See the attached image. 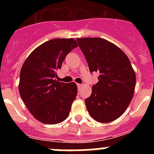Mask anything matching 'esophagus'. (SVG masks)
Here are the masks:
<instances>
[{"label":"esophagus","mask_w":154,"mask_h":154,"mask_svg":"<svg viewBox=\"0 0 154 154\" xmlns=\"http://www.w3.org/2000/svg\"><path fill=\"white\" fill-rule=\"evenodd\" d=\"M82 85V84H79V83L77 84V86H78V89H79L80 88H81Z\"/></svg>","instance_id":"esophagus-1"}]
</instances>
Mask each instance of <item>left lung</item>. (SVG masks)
Returning a JSON list of instances; mask_svg holds the SVG:
<instances>
[{"mask_svg": "<svg viewBox=\"0 0 154 154\" xmlns=\"http://www.w3.org/2000/svg\"><path fill=\"white\" fill-rule=\"evenodd\" d=\"M90 72L99 74V82L85 100L91 117L110 123L123 115L133 99L136 74L127 55L118 46L101 38L76 39Z\"/></svg>", "mask_w": 154, "mask_h": 154, "instance_id": "left-lung-1", "label": "left lung"}]
</instances>
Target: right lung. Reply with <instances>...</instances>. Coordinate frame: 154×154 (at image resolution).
I'll list each match as a JSON object with an SVG mask.
<instances>
[{
  "instance_id": "right-lung-1",
  "label": "right lung",
  "mask_w": 154,
  "mask_h": 154,
  "mask_svg": "<svg viewBox=\"0 0 154 154\" xmlns=\"http://www.w3.org/2000/svg\"><path fill=\"white\" fill-rule=\"evenodd\" d=\"M78 44L73 38H55L37 47L24 61L19 93L31 115L45 124H57L69 116L77 96L75 82L57 81V71Z\"/></svg>"
}]
</instances>
